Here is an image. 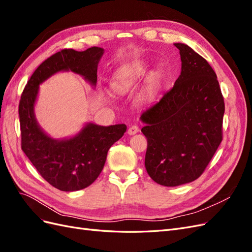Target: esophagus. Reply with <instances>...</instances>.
Returning <instances> with one entry per match:
<instances>
[{
    "mask_svg": "<svg viewBox=\"0 0 252 252\" xmlns=\"http://www.w3.org/2000/svg\"><path fill=\"white\" fill-rule=\"evenodd\" d=\"M139 130H140V128L138 126H136V125H131L130 127L128 128V134L133 135L135 133H138Z\"/></svg>",
    "mask_w": 252,
    "mask_h": 252,
    "instance_id": "34e87169",
    "label": "esophagus"
}]
</instances>
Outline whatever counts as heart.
I'll return each instance as SVG.
<instances>
[{"label": "heart", "instance_id": "b5f03b06", "mask_svg": "<svg viewBox=\"0 0 252 252\" xmlns=\"http://www.w3.org/2000/svg\"><path fill=\"white\" fill-rule=\"evenodd\" d=\"M143 72V66H126L122 67L117 71L112 81V87L119 93H125L130 88L133 83L140 78ZM158 77L154 74L150 79L148 87V96H152L158 86Z\"/></svg>", "mask_w": 252, "mask_h": 252}]
</instances>
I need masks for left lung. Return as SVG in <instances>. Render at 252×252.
<instances>
[{
	"mask_svg": "<svg viewBox=\"0 0 252 252\" xmlns=\"http://www.w3.org/2000/svg\"><path fill=\"white\" fill-rule=\"evenodd\" d=\"M182 71L173 87L141 114L147 138L145 167L158 184L173 187L200 178L223 140L224 97L217 74L182 43Z\"/></svg>",
	"mask_w": 252,
	"mask_h": 252,
	"instance_id": "8db88e82",
	"label": "left lung"
}]
</instances>
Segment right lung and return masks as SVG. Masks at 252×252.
<instances>
[{
    "mask_svg": "<svg viewBox=\"0 0 252 252\" xmlns=\"http://www.w3.org/2000/svg\"><path fill=\"white\" fill-rule=\"evenodd\" d=\"M104 53L100 47L84 51L63 49L36 68L23 90L19 104L21 147L49 184L62 191H77L96 180L103 170L107 152L126 131L125 124H88L71 139L53 140L44 133L34 118L33 107L39 85L61 70H71L95 85L97 64Z\"/></svg>",
    "mask_w": 252,
    "mask_h": 252,
    "instance_id": "right-lung-1",
    "label": "right lung"
}]
</instances>
